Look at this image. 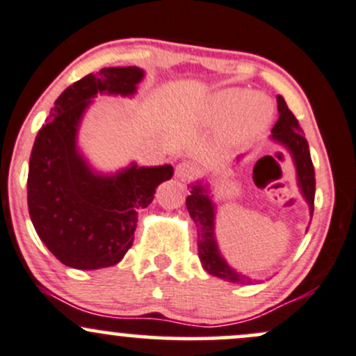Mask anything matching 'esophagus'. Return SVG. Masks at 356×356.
<instances>
[{
    "instance_id": "esophagus-1",
    "label": "esophagus",
    "mask_w": 356,
    "mask_h": 356,
    "mask_svg": "<svg viewBox=\"0 0 356 356\" xmlns=\"http://www.w3.org/2000/svg\"><path fill=\"white\" fill-rule=\"evenodd\" d=\"M196 172H197L196 165L191 162H181L177 163V167H175V175H177L179 179H182V181H188V179L194 177Z\"/></svg>"
}]
</instances>
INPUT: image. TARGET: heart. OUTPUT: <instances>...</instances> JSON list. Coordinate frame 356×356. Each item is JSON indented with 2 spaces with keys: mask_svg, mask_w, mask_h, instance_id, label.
<instances>
[{
  "mask_svg": "<svg viewBox=\"0 0 356 356\" xmlns=\"http://www.w3.org/2000/svg\"><path fill=\"white\" fill-rule=\"evenodd\" d=\"M234 115V133L245 136L266 128L271 119V109L268 102L259 95H250L245 90H227L215 100V112L218 118Z\"/></svg>",
  "mask_w": 356,
  "mask_h": 356,
  "instance_id": "obj_1",
  "label": "heart"
}]
</instances>
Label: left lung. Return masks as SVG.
<instances>
[{"label":"left lung","instance_id":"8db88e82","mask_svg":"<svg viewBox=\"0 0 356 356\" xmlns=\"http://www.w3.org/2000/svg\"><path fill=\"white\" fill-rule=\"evenodd\" d=\"M278 100V112L280 118L273 128V140L280 141L282 145L290 149L293 162L297 165L298 186H300L302 194L305 196L309 203L310 215L314 213V196H316V177H314V165L312 159L309 153V143H307L304 131L298 124L297 118L293 112L288 109L285 99L282 95L276 97ZM186 207L191 218L194 220L197 227V256H200L201 264L207 269L209 275L222 278L225 282L238 283H252L249 276L241 275L235 269H232L220 256L218 245H216L215 234H213V225H215V208L209 201L207 189L201 184H193L191 194L186 200Z\"/></svg>","mask_w":356,"mask_h":356}]
</instances>
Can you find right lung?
I'll list each match as a JSON object with an SVG mask.
<instances>
[{"instance_id":"obj_1","label":"right lung","mask_w":356,"mask_h":356,"mask_svg":"<svg viewBox=\"0 0 356 356\" xmlns=\"http://www.w3.org/2000/svg\"><path fill=\"white\" fill-rule=\"evenodd\" d=\"M143 78L136 66L104 68L68 87L39 129L30 153L27 201L33 228L66 266L118 264L133 245L138 211L174 174L172 165H131L112 177L95 175L76 149L80 119L97 93L131 95Z\"/></svg>"}]
</instances>
